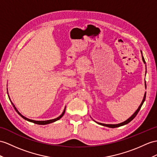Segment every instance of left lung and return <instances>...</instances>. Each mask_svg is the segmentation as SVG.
<instances>
[{
	"mask_svg": "<svg viewBox=\"0 0 157 157\" xmlns=\"http://www.w3.org/2000/svg\"><path fill=\"white\" fill-rule=\"evenodd\" d=\"M142 58H143V62L145 63V60H144V59L143 56H142ZM145 87L147 88L146 82H145ZM145 98H146V93H145V94H144V98H143V101H142V102H141V104H140V105L139 106V107L138 108V109H137V110H136V112H135V113H134L131 117H130L129 118H128V119H127V121H125L124 122H123V123H120V124H102V123H98V124H101V125H102V126H105V127H110V128H116V127H121V126H123V125H124V124H128V123H130V122H131L132 120H133V119H134V118H135V117L136 116V114H138V113L139 112V110H140V108H141V106H142V105H143V104L144 101H145Z\"/></svg>",
	"mask_w": 157,
	"mask_h": 157,
	"instance_id": "left-lung-1",
	"label": "left lung"
}]
</instances>
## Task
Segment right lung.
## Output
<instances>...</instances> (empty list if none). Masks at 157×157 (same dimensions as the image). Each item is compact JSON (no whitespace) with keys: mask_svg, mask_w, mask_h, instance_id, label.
Wrapping results in <instances>:
<instances>
[{"mask_svg":"<svg viewBox=\"0 0 157 157\" xmlns=\"http://www.w3.org/2000/svg\"><path fill=\"white\" fill-rule=\"evenodd\" d=\"M9 99H10V97H9ZM12 103V105H13V107H14V109H15V110H16V111L17 112V113L19 114V115H20L21 117H22V118H24V119H25V120H26V121H29V122H32V123H35V124H49V123H53V122H55V121H58V120H59L60 118L62 117L63 115H64V113H65V109H64V111H63V113H62V114H61V115H60L59 117H57V118H55V119H52V120H48V121H34V120H30V119H29V118H26V117H25L24 116H22V114L19 113L18 111V110L17 109V108L15 107V106L14 105V104L13 102H11Z\"/></svg>","mask_w":157,"mask_h":157,"instance_id":"1","label":"right lung"}]
</instances>
